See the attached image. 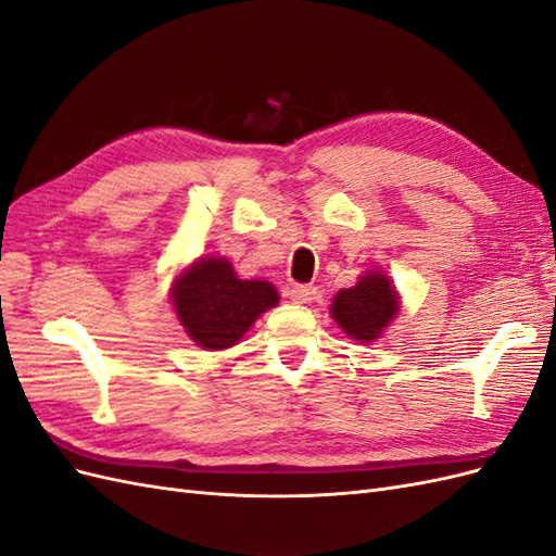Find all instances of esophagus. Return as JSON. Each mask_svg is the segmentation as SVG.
<instances>
[{"label":"esophagus","mask_w":556,"mask_h":556,"mask_svg":"<svg viewBox=\"0 0 556 556\" xmlns=\"http://www.w3.org/2000/svg\"><path fill=\"white\" fill-rule=\"evenodd\" d=\"M315 294H317V290L313 288V285H294V288H290V299L294 301V304H311Z\"/></svg>","instance_id":"1"}]
</instances>
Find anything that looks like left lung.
I'll return each instance as SVG.
<instances>
[{
	"instance_id": "left-lung-1",
	"label": "left lung",
	"mask_w": 556,
	"mask_h": 556,
	"mask_svg": "<svg viewBox=\"0 0 556 556\" xmlns=\"http://www.w3.org/2000/svg\"><path fill=\"white\" fill-rule=\"evenodd\" d=\"M401 301L392 278L382 271H366L355 288L341 290L333 296L331 317L350 339L374 343L392 325Z\"/></svg>"
}]
</instances>
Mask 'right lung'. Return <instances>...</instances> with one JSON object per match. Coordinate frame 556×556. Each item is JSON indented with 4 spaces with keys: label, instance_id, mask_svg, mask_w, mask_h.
I'll use <instances>...</instances> for the list:
<instances>
[{
    "label": "right lung",
    "instance_id": "add662e5",
    "mask_svg": "<svg viewBox=\"0 0 556 556\" xmlns=\"http://www.w3.org/2000/svg\"><path fill=\"white\" fill-rule=\"evenodd\" d=\"M174 311L204 350L237 345L255 319L280 296L271 282L241 280L225 257H199L174 280Z\"/></svg>",
    "mask_w": 556,
    "mask_h": 556
}]
</instances>
